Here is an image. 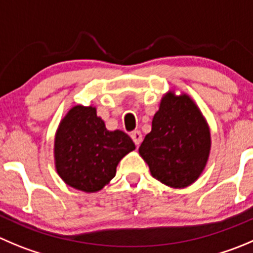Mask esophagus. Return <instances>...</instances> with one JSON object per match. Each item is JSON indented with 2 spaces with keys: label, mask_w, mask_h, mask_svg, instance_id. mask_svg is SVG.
Wrapping results in <instances>:
<instances>
[{
  "label": "esophagus",
  "mask_w": 253,
  "mask_h": 253,
  "mask_svg": "<svg viewBox=\"0 0 253 253\" xmlns=\"http://www.w3.org/2000/svg\"><path fill=\"white\" fill-rule=\"evenodd\" d=\"M130 136L131 139H133V141L135 143L136 146H139L141 144V141H143V134L140 133L139 130H134L130 133Z\"/></svg>",
  "instance_id": "34e87169"
}]
</instances>
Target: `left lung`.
I'll return each instance as SVG.
<instances>
[{
  "mask_svg": "<svg viewBox=\"0 0 253 253\" xmlns=\"http://www.w3.org/2000/svg\"><path fill=\"white\" fill-rule=\"evenodd\" d=\"M210 148L209 126L191 98L168 93L161 99L139 154L156 180L181 189L200 176Z\"/></svg>",
  "mask_w": 253,
  "mask_h": 253,
  "instance_id": "left-lung-1",
  "label": "left lung"
}]
</instances>
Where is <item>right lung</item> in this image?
<instances>
[{
    "mask_svg": "<svg viewBox=\"0 0 253 253\" xmlns=\"http://www.w3.org/2000/svg\"><path fill=\"white\" fill-rule=\"evenodd\" d=\"M134 149L128 134L107 130L95 108L76 105L57 130L56 169L69 186L84 192L99 191L115 176L123 156Z\"/></svg>",
    "mask_w": 253,
    "mask_h": 253,
    "instance_id": "add662e5",
    "label": "right lung"
}]
</instances>
